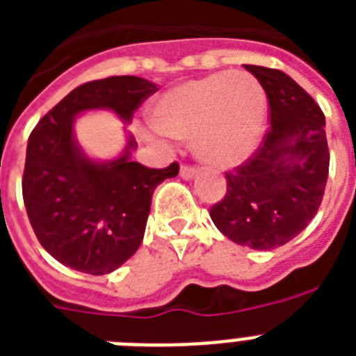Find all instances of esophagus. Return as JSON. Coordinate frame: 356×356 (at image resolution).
Returning a JSON list of instances; mask_svg holds the SVG:
<instances>
[{
    "mask_svg": "<svg viewBox=\"0 0 356 356\" xmlns=\"http://www.w3.org/2000/svg\"><path fill=\"white\" fill-rule=\"evenodd\" d=\"M196 175L197 171L194 168H191V165H181L180 168V176L184 178V180H193Z\"/></svg>",
    "mask_w": 356,
    "mask_h": 356,
    "instance_id": "obj_1",
    "label": "esophagus"
}]
</instances>
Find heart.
I'll return each instance as SVG.
<instances>
[{
  "label": "heart",
  "instance_id": "obj_1",
  "mask_svg": "<svg viewBox=\"0 0 356 356\" xmlns=\"http://www.w3.org/2000/svg\"><path fill=\"white\" fill-rule=\"evenodd\" d=\"M269 102L250 72H216L168 90L151 110L153 124L176 139L193 137L194 155L210 165H235L257 149Z\"/></svg>",
  "mask_w": 356,
  "mask_h": 356
}]
</instances>
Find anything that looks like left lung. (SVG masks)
Returning a JSON list of instances; mask_svg holds the SVG:
<instances>
[{
  "mask_svg": "<svg viewBox=\"0 0 356 356\" xmlns=\"http://www.w3.org/2000/svg\"><path fill=\"white\" fill-rule=\"evenodd\" d=\"M269 99L271 130L254 155L226 172V196L210 209L225 237L251 250H275L300 235L319 210L330 153L325 114L278 69L244 65Z\"/></svg>",
  "mask_w": 356,
  "mask_h": 356,
  "instance_id": "obj_1",
  "label": "left lung"
}]
</instances>
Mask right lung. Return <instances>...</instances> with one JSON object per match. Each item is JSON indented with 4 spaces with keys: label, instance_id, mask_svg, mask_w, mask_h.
<instances>
[{
    "label": "right lung",
    "instance_id": "obj_1",
    "mask_svg": "<svg viewBox=\"0 0 356 356\" xmlns=\"http://www.w3.org/2000/svg\"><path fill=\"white\" fill-rule=\"evenodd\" d=\"M156 85L139 76H110L83 83L39 121L26 147L23 200L42 248L64 266L108 275L139 250L155 188L180 171L172 162L149 169L130 159L128 135L118 159L92 160L74 137V119L110 110L124 124Z\"/></svg>",
    "mask_w": 356,
    "mask_h": 356
}]
</instances>
